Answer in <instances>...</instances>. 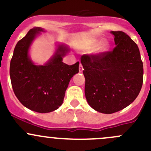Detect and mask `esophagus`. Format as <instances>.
<instances>
[{
	"label": "esophagus",
	"mask_w": 151,
	"mask_h": 151,
	"mask_svg": "<svg viewBox=\"0 0 151 151\" xmlns=\"http://www.w3.org/2000/svg\"><path fill=\"white\" fill-rule=\"evenodd\" d=\"M84 70V68H83V65L80 63V67H79V71H80V72H83V71Z\"/></svg>",
	"instance_id": "34e87169"
}]
</instances>
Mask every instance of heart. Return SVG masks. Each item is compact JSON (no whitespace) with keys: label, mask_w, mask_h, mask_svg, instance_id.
<instances>
[{"label":"heart","mask_w":151,"mask_h":151,"mask_svg":"<svg viewBox=\"0 0 151 151\" xmlns=\"http://www.w3.org/2000/svg\"><path fill=\"white\" fill-rule=\"evenodd\" d=\"M97 42H94L91 45V46L90 47V48L92 49L93 48V47L95 46L96 45ZM108 49V44L106 43V42H103V43H101V45H100V46L98 47V49H97L96 50V53H101V52H105L106 50Z\"/></svg>","instance_id":"obj_1"}]
</instances>
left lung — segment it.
<instances>
[{"instance_id":"left-lung-1","label":"left lung","mask_w":151,"mask_h":151,"mask_svg":"<svg viewBox=\"0 0 151 151\" xmlns=\"http://www.w3.org/2000/svg\"><path fill=\"white\" fill-rule=\"evenodd\" d=\"M116 46L110 52L81 57L85 94L90 106L112 114L132 104L143 83V63L137 44L123 31H111Z\"/></svg>"}]
</instances>
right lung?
Returning <instances> with one entry per match:
<instances>
[{"mask_svg":"<svg viewBox=\"0 0 151 151\" xmlns=\"http://www.w3.org/2000/svg\"><path fill=\"white\" fill-rule=\"evenodd\" d=\"M45 31L39 27L30 29L17 42L9 70L17 98L25 107L40 113L52 112L61 106L70 80L79 72V62L69 66L62 61L69 52L63 44L58 45L55 54L45 65L34 64L28 55L29 49L35 38Z\"/></svg>","mask_w":151,"mask_h":151,"instance_id":"1","label":"right lung"}]
</instances>
